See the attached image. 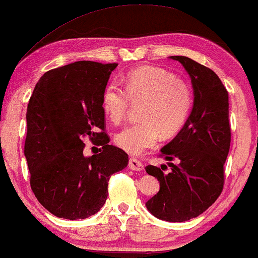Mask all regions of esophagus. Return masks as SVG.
Masks as SVG:
<instances>
[{"label":"esophagus","instance_id":"34e87169","mask_svg":"<svg viewBox=\"0 0 258 258\" xmlns=\"http://www.w3.org/2000/svg\"><path fill=\"white\" fill-rule=\"evenodd\" d=\"M128 167L132 169V170H134V171H142L143 169H144V165L141 163L140 161H137L136 158H133V157L129 160Z\"/></svg>","mask_w":258,"mask_h":258}]
</instances>
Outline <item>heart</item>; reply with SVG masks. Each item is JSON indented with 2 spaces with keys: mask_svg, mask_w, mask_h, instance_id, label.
Segmentation results:
<instances>
[{
  "mask_svg": "<svg viewBox=\"0 0 258 258\" xmlns=\"http://www.w3.org/2000/svg\"><path fill=\"white\" fill-rule=\"evenodd\" d=\"M123 89L112 83L102 95V108L112 123L126 117L133 104H140L141 121L116 134L115 143L126 153L141 154L160 139L175 135L184 125L194 103L190 84L175 74L153 66H143L126 74Z\"/></svg>",
  "mask_w": 258,
  "mask_h": 258,
  "instance_id": "b5f03b06",
  "label": "heart"
}]
</instances>
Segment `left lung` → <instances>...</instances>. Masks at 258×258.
I'll return each instance as SVG.
<instances>
[{"label": "left lung", "mask_w": 258, "mask_h": 258, "mask_svg": "<svg viewBox=\"0 0 258 258\" xmlns=\"http://www.w3.org/2000/svg\"><path fill=\"white\" fill-rule=\"evenodd\" d=\"M170 58L189 73L195 98L184 126L161 149V157L176 163H169V171L167 165L146 168L161 185L146 206L160 220L184 222L204 213L223 190L224 163L231 141L229 97L210 68L185 56Z\"/></svg>", "instance_id": "obj_1"}]
</instances>
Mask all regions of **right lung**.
Masks as SVG:
<instances>
[{"label":"right lung","instance_id":"add662e5","mask_svg":"<svg viewBox=\"0 0 258 258\" xmlns=\"http://www.w3.org/2000/svg\"><path fill=\"white\" fill-rule=\"evenodd\" d=\"M117 63L79 61L51 69L35 87L27 109L24 142L30 186L42 206L66 220H84L103 207L111 175L128 154L109 144L102 95ZM99 141L86 158L83 141Z\"/></svg>","mask_w":258,"mask_h":258}]
</instances>
